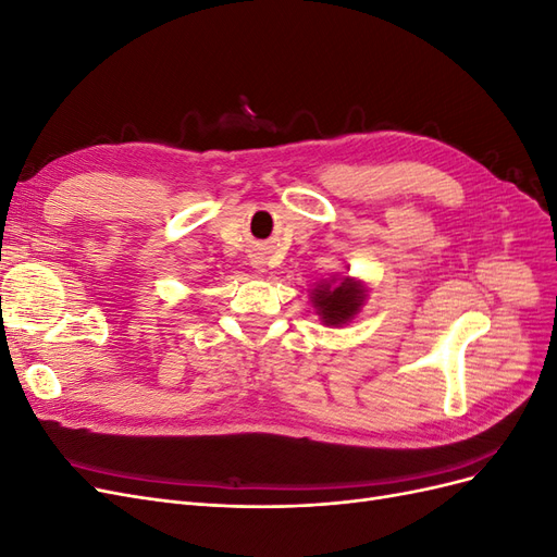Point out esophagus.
<instances>
[{"label":"esophagus","mask_w":557,"mask_h":557,"mask_svg":"<svg viewBox=\"0 0 557 557\" xmlns=\"http://www.w3.org/2000/svg\"><path fill=\"white\" fill-rule=\"evenodd\" d=\"M256 269H258V272H262V262L260 260H256Z\"/></svg>","instance_id":"obj_1"}]
</instances>
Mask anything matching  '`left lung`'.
<instances>
[{
	"label": "left lung",
	"mask_w": 557,
	"mask_h": 557,
	"mask_svg": "<svg viewBox=\"0 0 557 557\" xmlns=\"http://www.w3.org/2000/svg\"><path fill=\"white\" fill-rule=\"evenodd\" d=\"M309 299L320 323L327 327H344L362 311L367 301V285L360 278L332 274L315 285Z\"/></svg>",
	"instance_id": "8db88e82"
}]
</instances>
